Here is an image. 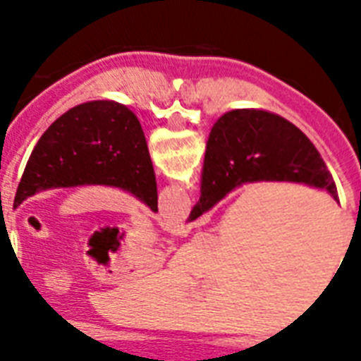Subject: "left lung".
<instances>
[{"instance_id": "left-lung-1", "label": "left lung", "mask_w": 361, "mask_h": 361, "mask_svg": "<svg viewBox=\"0 0 361 361\" xmlns=\"http://www.w3.org/2000/svg\"><path fill=\"white\" fill-rule=\"evenodd\" d=\"M82 185L121 189L157 212V181L146 136L125 104L90 101L59 116L31 152L14 208L37 192Z\"/></svg>"}]
</instances>
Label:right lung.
Masks as SVG:
<instances>
[{
  "label": "right lung",
  "mask_w": 361,
  "mask_h": 361,
  "mask_svg": "<svg viewBox=\"0 0 361 361\" xmlns=\"http://www.w3.org/2000/svg\"><path fill=\"white\" fill-rule=\"evenodd\" d=\"M288 181L328 191L339 202L330 170L313 142L285 118L260 109L231 110L215 121L206 144L200 198L189 223L238 187Z\"/></svg>",
  "instance_id": "add662e5"
}]
</instances>
